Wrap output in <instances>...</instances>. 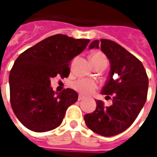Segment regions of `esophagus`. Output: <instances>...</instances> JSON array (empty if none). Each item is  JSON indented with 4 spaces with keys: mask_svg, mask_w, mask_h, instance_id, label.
<instances>
[{
    "mask_svg": "<svg viewBox=\"0 0 157 157\" xmlns=\"http://www.w3.org/2000/svg\"><path fill=\"white\" fill-rule=\"evenodd\" d=\"M82 99H84V97L82 95H79L78 96V101H81V100H82Z\"/></svg>",
    "mask_w": 157,
    "mask_h": 157,
    "instance_id": "1",
    "label": "esophagus"
}]
</instances>
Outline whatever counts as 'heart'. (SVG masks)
<instances>
[{"label":"heart","instance_id":"heart-1","mask_svg":"<svg viewBox=\"0 0 157 157\" xmlns=\"http://www.w3.org/2000/svg\"><path fill=\"white\" fill-rule=\"evenodd\" d=\"M90 60L93 67L95 65L101 64V63H108L107 58L105 55L102 53H94L91 55ZM73 87L83 95H89L92 94V92H95V90L98 87V85L95 82H93L92 80H86V79H80L78 81H76L73 83Z\"/></svg>","mask_w":157,"mask_h":157}]
</instances>
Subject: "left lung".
<instances>
[{
	"label": "left lung",
	"mask_w": 157,
	"mask_h": 157,
	"mask_svg": "<svg viewBox=\"0 0 157 157\" xmlns=\"http://www.w3.org/2000/svg\"><path fill=\"white\" fill-rule=\"evenodd\" d=\"M101 48L110 62V72L102 95L112 99L105 106L96 100L94 112L84 116L86 126L102 136H113L126 130L145 105L149 80L142 63L121 45L109 39L94 40L89 48Z\"/></svg>",
	"instance_id": "obj_1"
}]
</instances>
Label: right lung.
<instances>
[{"mask_svg": "<svg viewBox=\"0 0 157 157\" xmlns=\"http://www.w3.org/2000/svg\"><path fill=\"white\" fill-rule=\"evenodd\" d=\"M89 42L56 34L28 48L16 59L9 75L10 100L15 115L26 128L40 133L60 125L78 94L71 88L55 93L50 79L68 77L71 60Z\"/></svg>", "mask_w": 157, "mask_h": 157, "instance_id": "1", "label": "right lung"}]
</instances>
